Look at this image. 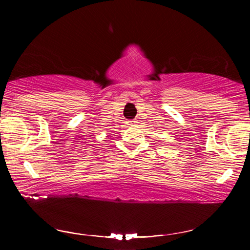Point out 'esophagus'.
<instances>
[{"label": "esophagus", "instance_id": "esophagus-1", "mask_svg": "<svg viewBox=\"0 0 250 250\" xmlns=\"http://www.w3.org/2000/svg\"><path fill=\"white\" fill-rule=\"evenodd\" d=\"M129 122H130V125H134V124H137V120H135V119L134 120H130Z\"/></svg>", "mask_w": 250, "mask_h": 250}]
</instances>
